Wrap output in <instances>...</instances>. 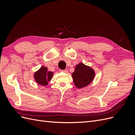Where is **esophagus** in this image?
<instances>
[{
	"label": "esophagus",
	"instance_id": "1",
	"mask_svg": "<svg viewBox=\"0 0 135 135\" xmlns=\"http://www.w3.org/2000/svg\"><path fill=\"white\" fill-rule=\"evenodd\" d=\"M61 71H62V72L65 73H67L68 72V70H61Z\"/></svg>",
	"mask_w": 135,
	"mask_h": 135
}]
</instances>
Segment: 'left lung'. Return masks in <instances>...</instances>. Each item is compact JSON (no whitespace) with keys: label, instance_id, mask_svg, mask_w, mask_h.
Here are the masks:
<instances>
[{"label":"left lung","instance_id":"obj_1","mask_svg":"<svg viewBox=\"0 0 135 135\" xmlns=\"http://www.w3.org/2000/svg\"><path fill=\"white\" fill-rule=\"evenodd\" d=\"M95 75V72L93 69L83 63L76 65L74 71L72 73L73 81L78 88L87 86L93 81Z\"/></svg>","mask_w":135,"mask_h":135}]
</instances>
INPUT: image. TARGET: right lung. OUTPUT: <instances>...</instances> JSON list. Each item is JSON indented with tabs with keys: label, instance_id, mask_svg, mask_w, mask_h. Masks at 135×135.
<instances>
[{
	"label": "right lung",
	"instance_id": "1",
	"mask_svg": "<svg viewBox=\"0 0 135 135\" xmlns=\"http://www.w3.org/2000/svg\"><path fill=\"white\" fill-rule=\"evenodd\" d=\"M54 75V73L48 71L47 67L42 66L39 70L36 71L34 74V78L35 81L41 85H47L48 84Z\"/></svg>",
	"mask_w": 135,
	"mask_h": 135
}]
</instances>
